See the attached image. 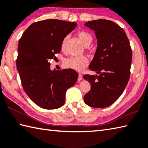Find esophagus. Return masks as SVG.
Segmentation results:
<instances>
[{
    "label": "esophagus",
    "instance_id": "34e87169",
    "mask_svg": "<svg viewBox=\"0 0 148 148\" xmlns=\"http://www.w3.org/2000/svg\"><path fill=\"white\" fill-rule=\"evenodd\" d=\"M82 79V76L81 74L79 75V77H78V81H80Z\"/></svg>",
    "mask_w": 148,
    "mask_h": 148
}]
</instances>
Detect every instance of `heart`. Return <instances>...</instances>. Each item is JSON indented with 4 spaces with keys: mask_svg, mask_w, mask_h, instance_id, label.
<instances>
[{
    "mask_svg": "<svg viewBox=\"0 0 148 148\" xmlns=\"http://www.w3.org/2000/svg\"><path fill=\"white\" fill-rule=\"evenodd\" d=\"M78 36H79L80 40L82 41V42L85 46H90L92 40H93L92 35L87 32H84V31L80 32L78 33ZM68 37H66L62 41V43H61V49H62V50H64L65 49L66 43L68 40ZM88 63L89 60L88 58L85 56H72L66 58L64 60V62L66 68L74 69V70L78 71H82L88 65Z\"/></svg>",
    "mask_w": 148,
    "mask_h": 148,
    "instance_id": "heart-1",
    "label": "heart"
}]
</instances>
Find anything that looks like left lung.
I'll return each mask as SVG.
<instances>
[{
    "instance_id": "left-lung-1",
    "label": "left lung",
    "mask_w": 148,
    "mask_h": 148,
    "mask_svg": "<svg viewBox=\"0 0 148 148\" xmlns=\"http://www.w3.org/2000/svg\"><path fill=\"white\" fill-rule=\"evenodd\" d=\"M84 25L95 31L97 38V48L89 68L99 75H84L91 84L84 100L91 107L104 108L115 102L126 87L132 50L124 29L114 22L99 19Z\"/></svg>"
}]
</instances>
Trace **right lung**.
Masks as SVG:
<instances>
[{
    "mask_svg": "<svg viewBox=\"0 0 148 148\" xmlns=\"http://www.w3.org/2000/svg\"><path fill=\"white\" fill-rule=\"evenodd\" d=\"M77 24L57 19L34 22L25 30L18 45L16 68L24 91L38 106L54 110L65 103L66 93L77 80L72 69L51 70L49 60L61 50V43Z\"/></svg>",
    "mask_w": 148,
    "mask_h": 148,
    "instance_id": "obj_1",
    "label": "right lung"
}]
</instances>
